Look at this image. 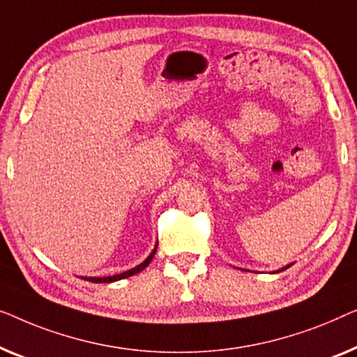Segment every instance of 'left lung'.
<instances>
[{"instance_id": "8db88e82", "label": "left lung", "mask_w": 357, "mask_h": 357, "mask_svg": "<svg viewBox=\"0 0 357 357\" xmlns=\"http://www.w3.org/2000/svg\"><path fill=\"white\" fill-rule=\"evenodd\" d=\"M288 267H289V265H288ZM288 267H286V268H288ZM286 268H284V270H286Z\"/></svg>"}]
</instances>
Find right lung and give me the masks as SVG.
I'll use <instances>...</instances> for the list:
<instances>
[{"instance_id":"add662e5","label":"right lung","mask_w":357,"mask_h":357,"mask_svg":"<svg viewBox=\"0 0 357 357\" xmlns=\"http://www.w3.org/2000/svg\"><path fill=\"white\" fill-rule=\"evenodd\" d=\"M155 252H157V248L153 249V252L149 255L147 259L144 260L142 264L140 265H137V267L135 268H132V270H128V272H124V273H119V275H113V277H103V278H84V280H87V281H92V283H112V281H118V280H123V278H128V277H132V275H135V273H139V272H142V270L147 267V265L152 262V259H153V255H155Z\"/></svg>"}]
</instances>
